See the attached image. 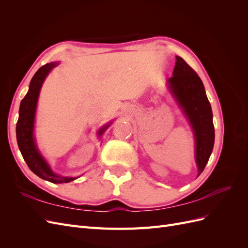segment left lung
<instances>
[{
  "instance_id": "1",
  "label": "left lung",
  "mask_w": 248,
  "mask_h": 248,
  "mask_svg": "<svg viewBox=\"0 0 248 248\" xmlns=\"http://www.w3.org/2000/svg\"><path fill=\"white\" fill-rule=\"evenodd\" d=\"M169 88L192 127L196 140V161L199 175L204 170L214 146V125L211 106L204 85L191 67L181 57H176Z\"/></svg>"
}]
</instances>
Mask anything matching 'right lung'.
<instances>
[{
    "instance_id": "1",
    "label": "right lung",
    "mask_w": 248,
    "mask_h": 248,
    "mask_svg": "<svg viewBox=\"0 0 248 248\" xmlns=\"http://www.w3.org/2000/svg\"><path fill=\"white\" fill-rule=\"evenodd\" d=\"M58 65V62H52L46 64L41 68L37 70L34 74L33 78L30 82L29 91L24 99L20 102L19 107V117L16 123V140L17 145L20 150V153L24 157L26 163L35 175L40 177L43 180H46L51 183H68L73 181L77 178L74 177H63L56 175L51 170L48 163L43 158L40 154L38 148L36 146V141L34 138V122H35V112L37 101L40 93V89L44 79L47 77L52 68ZM109 124L103 126L99 129L98 134L104 132Z\"/></svg>"
}]
</instances>
